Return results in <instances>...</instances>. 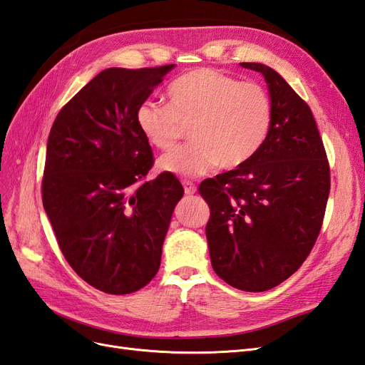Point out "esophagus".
<instances>
[{"label":"esophagus","mask_w":365,"mask_h":365,"mask_svg":"<svg viewBox=\"0 0 365 365\" xmlns=\"http://www.w3.org/2000/svg\"><path fill=\"white\" fill-rule=\"evenodd\" d=\"M183 188H185V194H194L197 191V186H195L191 180H183Z\"/></svg>","instance_id":"1"}]
</instances>
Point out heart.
<instances>
[{"label":"heart","mask_w":365,"mask_h":365,"mask_svg":"<svg viewBox=\"0 0 365 365\" xmlns=\"http://www.w3.org/2000/svg\"><path fill=\"white\" fill-rule=\"evenodd\" d=\"M170 106L154 100L140 103L138 129L153 146L173 149L191 126L192 145L168 153L163 171L185 177L207 174L217 165L236 170L264 146L273 123V103L257 83H244L210 68L175 78L168 89Z\"/></svg>","instance_id":"heart-1"}]
</instances>
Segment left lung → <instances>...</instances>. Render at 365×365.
<instances>
[{"instance_id":"1","label":"left lung","mask_w":365,"mask_h":365,"mask_svg":"<svg viewBox=\"0 0 365 365\" xmlns=\"http://www.w3.org/2000/svg\"><path fill=\"white\" fill-rule=\"evenodd\" d=\"M265 77L273 123L244 166L203 180L210 207L207 239L220 279L244 292H267L292 276L319 236L330 194V165L310 106L276 71Z\"/></svg>"}]
</instances>
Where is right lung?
<instances>
[{"mask_svg": "<svg viewBox=\"0 0 365 365\" xmlns=\"http://www.w3.org/2000/svg\"><path fill=\"white\" fill-rule=\"evenodd\" d=\"M174 64L109 68L61 108L46 149L41 197L64 259L85 282L129 294L151 282L183 186L154 165L135 114Z\"/></svg>", "mask_w": 365, "mask_h": 365, "instance_id": "obj_1", "label": "right lung"}]
</instances>
